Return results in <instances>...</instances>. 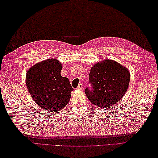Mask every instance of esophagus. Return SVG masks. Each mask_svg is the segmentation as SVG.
<instances>
[{
	"mask_svg": "<svg viewBox=\"0 0 158 158\" xmlns=\"http://www.w3.org/2000/svg\"><path fill=\"white\" fill-rule=\"evenodd\" d=\"M82 88H83V85L82 84H80L78 86V87H77V89H78V90H82Z\"/></svg>",
	"mask_w": 158,
	"mask_h": 158,
	"instance_id": "34e87169",
	"label": "esophagus"
}]
</instances>
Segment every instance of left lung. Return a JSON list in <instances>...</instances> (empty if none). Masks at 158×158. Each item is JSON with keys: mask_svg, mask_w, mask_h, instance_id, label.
<instances>
[{"mask_svg": "<svg viewBox=\"0 0 158 158\" xmlns=\"http://www.w3.org/2000/svg\"><path fill=\"white\" fill-rule=\"evenodd\" d=\"M130 73L116 61L106 60L98 62L91 68L88 82L85 88L88 98L101 108H109L117 104L127 90Z\"/></svg>", "mask_w": 158, "mask_h": 158, "instance_id": "1", "label": "left lung"}]
</instances>
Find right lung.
I'll list each match as a JSON object with an SVG mask.
<instances>
[{
  "label": "right lung",
  "instance_id": "right-lung-1",
  "mask_svg": "<svg viewBox=\"0 0 158 158\" xmlns=\"http://www.w3.org/2000/svg\"><path fill=\"white\" fill-rule=\"evenodd\" d=\"M62 65L56 59H48L31 68L26 75V85L31 97L41 108L57 112L67 105L74 90L60 72Z\"/></svg>",
  "mask_w": 158,
  "mask_h": 158
}]
</instances>
